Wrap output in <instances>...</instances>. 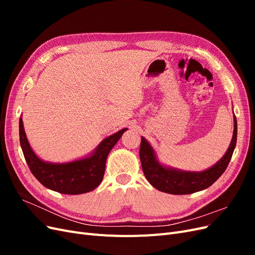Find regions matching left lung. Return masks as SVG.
I'll use <instances>...</instances> for the list:
<instances>
[{"instance_id": "8db88e82", "label": "left lung", "mask_w": 255, "mask_h": 255, "mask_svg": "<svg viewBox=\"0 0 255 255\" xmlns=\"http://www.w3.org/2000/svg\"><path fill=\"white\" fill-rule=\"evenodd\" d=\"M237 140V120L234 116V132L227 153L212 168L201 172L180 171L163 167L155 158V154L143 137H141L139 156L144 176L153 187L171 195H189L210 187L217 181L232 158Z\"/></svg>"}]
</instances>
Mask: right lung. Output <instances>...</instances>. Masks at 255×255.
Here are the masks:
<instances>
[{
	"mask_svg": "<svg viewBox=\"0 0 255 255\" xmlns=\"http://www.w3.org/2000/svg\"><path fill=\"white\" fill-rule=\"evenodd\" d=\"M127 128L105 138L91 156L66 164H51L38 158L27 141L19 120L20 144L29 170L43 186L66 195H80L98 187L105 172L106 158Z\"/></svg>",
	"mask_w": 255,
	"mask_h": 255,
	"instance_id": "right-lung-1",
	"label": "right lung"
}]
</instances>
